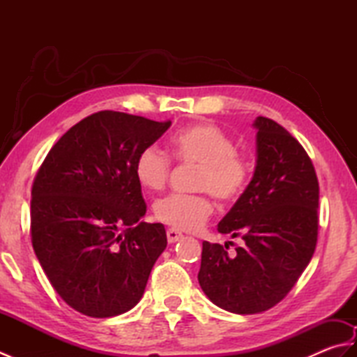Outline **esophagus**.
Masks as SVG:
<instances>
[{
  "label": "esophagus",
  "mask_w": 357,
  "mask_h": 357,
  "mask_svg": "<svg viewBox=\"0 0 357 357\" xmlns=\"http://www.w3.org/2000/svg\"><path fill=\"white\" fill-rule=\"evenodd\" d=\"M179 239H183V233H179L178 230H174V229L167 230V241H169L170 244H174V242H178Z\"/></svg>",
  "instance_id": "1"
}]
</instances>
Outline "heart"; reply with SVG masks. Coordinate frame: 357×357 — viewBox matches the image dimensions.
Segmentation results:
<instances>
[{
	"mask_svg": "<svg viewBox=\"0 0 357 357\" xmlns=\"http://www.w3.org/2000/svg\"><path fill=\"white\" fill-rule=\"evenodd\" d=\"M172 150L181 162L199 165L195 188L210 192L216 199L231 202L244 193L252 165L236 153L231 136L213 124H193L172 138ZM172 162L162 150L149 146L139 151L135 161V176L141 187L150 192L162 190L170 178ZM213 213V204L207 195H169L155 204L158 221L174 230L195 231Z\"/></svg>",
	"mask_w": 357,
	"mask_h": 357,
	"instance_id": "1",
	"label": "heart"
}]
</instances>
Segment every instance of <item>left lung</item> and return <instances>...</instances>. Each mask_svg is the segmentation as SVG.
I'll list each match as a JSON object with an SVG mask.
<instances>
[{
    "mask_svg": "<svg viewBox=\"0 0 357 357\" xmlns=\"http://www.w3.org/2000/svg\"><path fill=\"white\" fill-rule=\"evenodd\" d=\"M256 167L218 231L241 236L230 256L202 242L198 280L207 298L236 314H255L282 301L312 261L317 242L319 183L304 147L273 119L257 116Z\"/></svg>",
    "mask_w": 357,
    "mask_h": 357,
    "instance_id": "8db88e82",
    "label": "left lung"
}]
</instances>
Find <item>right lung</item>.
Wrapping results in <instances>:
<instances>
[{
    "mask_svg": "<svg viewBox=\"0 0 357 357\" xmlns=\"http://www.w3.org/2000/svg\"><path fill=\"white\" fill-rule=\"evenodd\" d=\"M170 126L121 112L93 113L59 138L36 173L30 202L35 255L56 293L82 314L132 310L167 247L164 225L141 221L147 206L135 161Z\"/></svg>",
    "mask_w": 357,
    "mask_h": 357,
    "instance_id": "obj_1",
    "label": "right lung"
}]
</instances>
